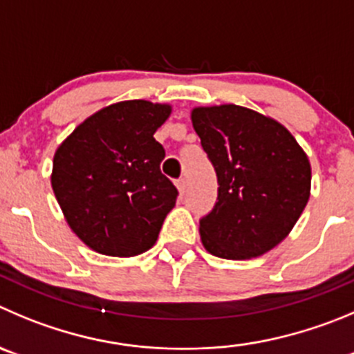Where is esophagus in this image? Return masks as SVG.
I'll use <instances>...</instances> for the list:
<instances>
[{
  "instance_id": "1",
  "label": "esophagus",
  "mask_w": 354,
  "mask_h": 354,
  "mask_svg": "<svg viewBox=\"0 0 354 354\" xmlns=\"http://www.w3.org/2000/svg\"><path fill=\"white\" fill-rule=\"evenodd\" d=\"M176 187L178 190H180V196H185V192H187V180H185V178H180V180L176 181Z\"/></svg>"
}]
</instances>
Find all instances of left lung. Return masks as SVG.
I'll return each instance as SVG.
<instances>
[{
    "instance_id": "obj_1",
    "label": "left lung",
    "mask_w": 354,
    "mask_h": 354,
    "mask_svg": "<svg viewBox=\"0 0 354 354\" xmlns=\"http://www.w3.org/2000/svg\"><path fill=\"white\" fill-rule=\"evenodd\" d=\"M192 124L218 178L213 209L201 218L204 248L246 260L281 243L311 192V164L279 122L237 104L192 110Z\"/></svg>"
}]
</instances>
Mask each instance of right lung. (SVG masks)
Wrapping results in <instances>:
<instances>
[{"label":"right lung","instance_id":"1","mask_svg":"<svg viewBox=\"0 0 354 354\" xmlns=\"http://www.w3.org/2000/svg\"><path fill=\"white\" fill-rule=\"evenodd\" d=\"M169 115V104L117 102L82 122L55 151V199L94 252L134 257L157 241L178 197L160 171L166 151L153 138Z\"/></svg>","mask_w":354,"mask_h":354}]
</instances>
